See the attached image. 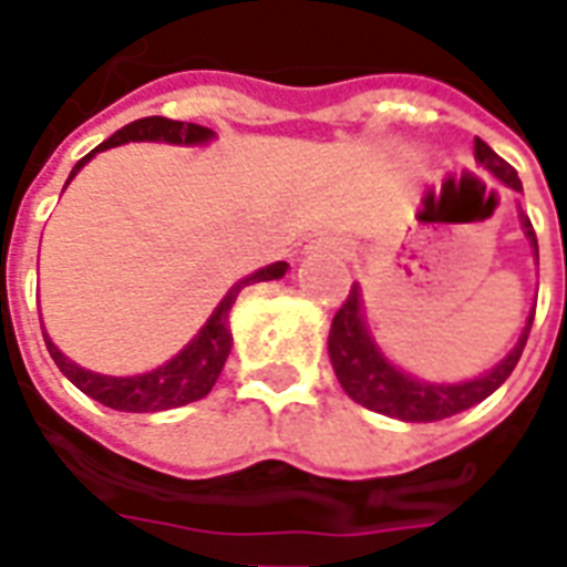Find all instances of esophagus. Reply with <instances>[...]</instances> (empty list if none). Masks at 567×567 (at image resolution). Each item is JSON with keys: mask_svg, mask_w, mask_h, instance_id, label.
<instances>
[{"mask_svg": "<svg viewBox=\"0 0 567 567\" xmlns=\"http://www.w3.org/2000/svg\"><path fill=\"white\" fill-rule=\"evenodd\" d=\"M316 248H331V251H337V255H349V243L337 239V236H324V239L316 243Z\"/></svg>", "mask_w": 567, "mask_h": 567, "instance_id": "obj_1", "label": "esophagus"}]
</instances>
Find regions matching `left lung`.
<instances>
[{
    "mask_svg": "<svg viewBox=\"0 0 567 567\" xmlns=\"http://www.w3.org/2000/svg\"><path fill=\"white\" fill-rule=\"evenodd\" d=\"M474 154L476 161L483 163L498 182H504L513 190H523V182H519L516 169L507 161H501L486 142L476 140ZM523 230L528 236L532 248L537 251L535 227H532V221L525 215ZM532 321H535V312L525 321L523 337L511 349V355L488 370L486 377L455 382V385H434V382L416 380L410 373H401L394 364L385 361L380 346L373 343V337H370L364 316H361V291H358V285H352L346 303L337 309V316L331 321L328 355H331L333 373H337V380L343 385V392L361 406H368L373 413H382V416L401 419V422H437V419H450L455 413L467 410V406L486 401L488 394L495 392L501 382L511 377L516 361L523 355L525 340H528V331H532Z\"/></svg>",
    "mask_w": 567,
    "mask_h": 567,
    "instance_id": "obj_1",
    "label": "left lung"
}]
</instances>
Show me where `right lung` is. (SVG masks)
Here are the masks:
<instances>
[{"label":"right lung","mask_w":567,"mask_h":567,"mask_svg":"<svg viewBox=\"0 0 567 567\" xmlns=\"http://www.w3.org/2000/svg\"><path fill=\"white\" fill-rule=\"evenodd\" d=\"M215 133L209 127H199V124H185V121H169V117H140L127 127H121L112 136L105 140L103 145L81 157L75 163L72 175L79 173L84 163L91 161L96 151L115 148V145H124V142H173V145H203L209 142ZM69 175V182H72ZM66 182V185H69ZM288 264L285 260H276L264 270L251 272L224 295V300L215 307V312L209 316V321L199 328V333L190 340V343L178 352L175 358H169L166 364H161L151 373H140V377H103V373H93V370L79 368L75 361H69L54 343L51 337L44 333V346L54 358V364L63 370L75 389L100 401V404L112 406V410H121V413H157V410H173V406L194 404L199 398H206L212 392L215 380L221 377V368L227 355H230V346H234V337H230V307L236 303L239 291L246 285L255 282H270V279H282Z\"/></svg>","instance_id":"obj_1"}]
</instances>
